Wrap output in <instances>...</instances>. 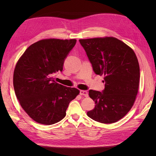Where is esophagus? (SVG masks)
<instances>
[{"label": "esophagus", "mask_w": 156, "mask_h": 156, "mask_svg": "<svg viewBox=\"0 0 156 156\" xmlns=\"http://www.w3.org/2000/svg\"><path fill=\"white\" fill-rule=\"evenodd\" d=\"M80 94L82 95V96H84V97H87L88 96V92L86 91V90H82L80 91Z\"/></svg>", "instance_id": "esophagus-1"}]
</instances>
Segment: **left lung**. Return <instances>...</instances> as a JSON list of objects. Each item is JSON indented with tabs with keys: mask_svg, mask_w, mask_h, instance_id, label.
Masks as SVG:
<instances>
[{
	"mask_svg": "<svg viewBox=\"0 0 156 156\" xmlns=\"http://www.w3.org/2000/svg\"><path fill=\"white\" fill-rule=\"evenodd\" d=\"M79 41L95 74L103 75L105 82L102 92L89 90L96 105L87 115L102 123H113L127 114L136 99L140 79L137 56L129 46L113 37Z\"/></svg>",
	"mask_w": 156,
	"mask_h": 156,
	"instance_id": "8db88e82",
	"label": "left lung"
}]
</instances>
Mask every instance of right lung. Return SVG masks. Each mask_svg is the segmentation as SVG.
<instances>
[{
	"mask_svg": "<svg viewBox=\"0 0 156 156\" xmlns=\"http://www.w3.org/2000/svg\"><path fill=\"white\" fill-rule=\"evenodd\" d=\"M76 39H45L31 45L16 62L13 86L26 113L43 125H52L65 117L70 101L80 93L77 88L55 82L54 75L62 71Z\"/></svg>",
	"mask_w": 156,
	"mask_h": 156,
	"instance_id": "add662e5",
	"label": "right lung"
}]
</instances>
